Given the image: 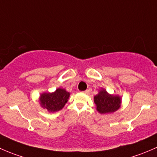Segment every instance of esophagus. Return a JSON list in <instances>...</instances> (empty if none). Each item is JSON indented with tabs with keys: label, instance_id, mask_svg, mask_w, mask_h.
Returning a JSON list of instances; mask_svg holds the SVG:
<instances>
[{
	"label": "esophagus",
	"instance_id": "obj_1",
	"mask_svg": "<svg viewBox=\"0 0 157 157\" xmlns=\"http://www.w3.org/2000/svg\"><path fill=\"white\" fill-rule=\"evenodd\" d=\"M83 93L85 94H89V90H85V91H83Z\"/></svg>",
	"mask_w": 157,
	"mask_h": 157
}]
</instances>
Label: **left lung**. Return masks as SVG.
<instances>
[{
  "label": "left lung",
  "instance_id": "left-lung-1",
  "mask_svg": "<svg viewBox=\"0 0 157 157\" xmlns=\"http://www.w3.org/2000/svg\"><path fill=\"white\" fill-rule=\"evenodd\" d=\"M94 102L96 104V109L99 113H113L120 108L122 99L119 95L110 94L104 88L99 90L94 97Z\"/></svg>",
  "mask_w": 157,
  "mask_h": 157
}]
</instances>
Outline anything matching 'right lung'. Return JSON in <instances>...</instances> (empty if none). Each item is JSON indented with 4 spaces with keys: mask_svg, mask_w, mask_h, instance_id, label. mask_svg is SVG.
<instances>
[{
    "mask_svg": "<svg viewBox=\"0 0 157 157\" xmlns=\"http://www.w3.org/2000/svg\"><path fill=\"white\" fill-rule=\"evenodd\" d=\"M70 93L63 88H59L55 91L44 92L39 97L41 107L46 109L49 113H55L64 107L69 100Z\"/></svg>",
    "mask_w": 157,
    "mask_h": 157,
    "instance_id": "1",
    "label": "right lung"
}]
</instances>
